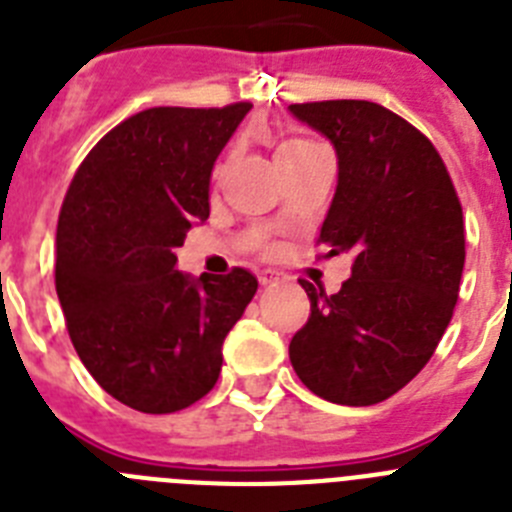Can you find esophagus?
Listing matches in <instances>:
<instances>
[{
    "label": "esophagus",
    "instance_id": "esophagus-1",
    "mask_svg": "<svg viewBox=\"0 0 512 512\" xmlns=\"http://www.w3.org/2000/svg\"><path fill=\"white\" fill-rule=\"evenodd\" d=\"M274 279H277V274H274V271H264V274L259 277V282H261V287H269Z\"/></svg>",
    "mask_w": 512,
    "mask_h": 512
}]
</instances>
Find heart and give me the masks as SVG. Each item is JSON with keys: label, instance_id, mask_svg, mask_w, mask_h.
Wrapping results in <instances>:
<instances>
[{"label": "heart", "instance_id": "heart-1", "mask_svg": "<svg viewBox=\"0 0 512 512\" xmlns=\"http://www.w3.org/2000/svg\"><path fill=\"white\" fill-rule=\"evenodd\" d=\"M310 146H315V143H310V140H300V138H295V140H284L282 146L277 148V158L287 156V153L302 151V148H310Z\"/></svg>", "mask_w": 512, "mask_h": 512}]
</instances>
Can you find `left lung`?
<instances>
[{
	"mask_svg": "<svg viewBox=\"0 0 512 512\" xmlns=\"http://www.w3.org/2000/svg\"><path fill=\"white\" fill-rule=\"evenodd\" d=\"M333 143L338 184L318 241L354 253L351 279L325 295L302 279L310 318L289 343L307 390L336 405H377L428 364L464 271V220L433 143L364 99L289 104Z\"/></svg>",
	"mask_w": 512,
	"mask_h": 512,
	"instance_id": "1",
	"label": "left lung"
}]
</instances>
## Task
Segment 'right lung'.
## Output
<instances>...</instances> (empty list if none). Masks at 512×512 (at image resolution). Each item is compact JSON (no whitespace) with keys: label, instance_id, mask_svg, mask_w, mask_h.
Listing matches in <instances>:
<instances>
[{"label":"right lung","instance_id":"add662e5","mask_svg":"<svg viewBox=\"0 0 512 512\" xmlns=\"http://www.w3.org/2000/svg\"><path fill=\"white\" fill-rule=\"evenodd\" d=\"M248 110L138 112L89 151L63 200L56 292L71 343L99 387L140 413H176L215 387L225 336L259 289L246 269L197 279L176 269Z\"/></svg>","mask_w":512,"mask_h":512}]
</instances>
